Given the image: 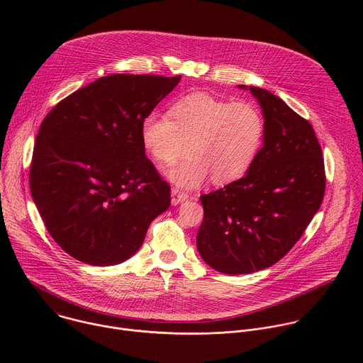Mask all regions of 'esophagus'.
<instances>
[{
	"instance_id": "1",
	"label": "esophagus",
	"mask_w": 363,
	"mask_h": 363,
	"mask_svg": "<svg viewBox=\"0 0 363 363\" xmlns=\"http://www.w3.org/2000/svg\"><path fill=\"white\" fill-rule=\"evenodd\" d=\"M188 198H189V195L186 192H184V191L178 189V188H172V191H171V202H172V205H178V203L186 201Z\"/></svg>"
}]
</instances>
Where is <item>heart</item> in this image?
<instances>
[{"mask_svg":"<svg viewBox=\"0 0 363 363\" xmlns=\"http://www.w3.org/2000/svg\"><path fill=\"white\" fill-rule=\"evenodd\" d=\"M169 113L145 116L140 138L161 164L175 162L188 143V157L165 171L179 188H198L210 177L218 185L233 182L248 172L263 146L266 121L252 101L191 93L175 101Z\"/></svg>","mask_w":363,"mask_h":363,"instance_id":"b5f03b06","label":"heart"}]
</instances>
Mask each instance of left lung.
I'll return each instance as SVG.
<instances>
[{"label": "left lung", "instance_id": "1", "mask_svg": "<svg viewBox=\"0 0 363 363\" xmlns=\"http://www.w3.org/2000/svg\"><path fill=\"white\" fill-rule=\"evenodd\" d=\"M250 90L263 109L264 146L245 177L201 195L196 247L203 262L224 274L260 272L281 260L320 208L326 189L313 126L272 91Z\"/></svg>", "mask_w": 363, "mask_h": 363}]
</instances>
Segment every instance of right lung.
Returning a JSON list of instances; mask_svg holds the SVG:
<instances>
[{
  "instance_id": "1",
  "label": "right lung",
  "mask_w": 363,
  "mask_h": 363,
  "mask_svg": "<svg viewBox=\"0 0 363 363\" xmlns=\"http://www.w3.org/2000/svg\"><path fill=\"white\" fill-rule=\"evenodd\" d=\"M181 76L111 74L69 94L43 119L30 189L53 240L76 260L119 264L171 205L146 158L140 125Z\"/></svg>"
}]
</instances>
